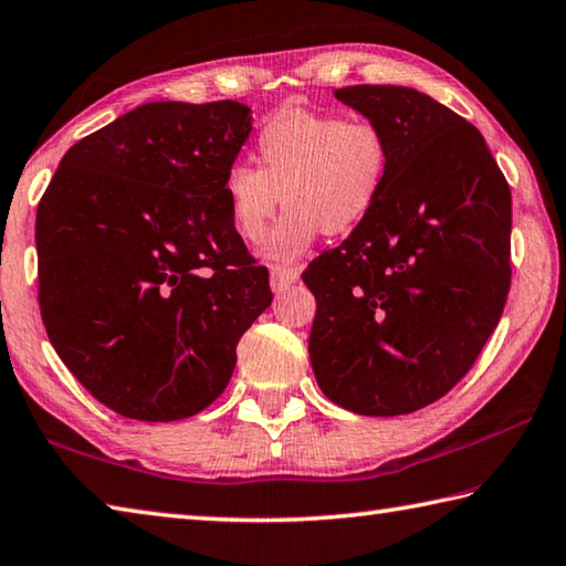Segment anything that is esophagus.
Wrapping results in <instances>:
<instances>
[{"label": "esophagus", "instance_id": "1", "mask_svg": "<svg viewBox=\"0 0 566 566\" xmlns=\"http://www.w3.org/2000/svg\"><path fill=\"white\" fill-rule=\"evenodd\" d=\"M301 277V271L298 268H289V265H273L271 268V289L277 293V291H285L291 289V285L298 281Z\"/></svg>", "mask_w": 566, "mask_h": 566}]
</instances>
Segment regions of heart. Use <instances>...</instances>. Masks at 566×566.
Here are the masks:
<instances>
[{
	"instance_id": "obj_1",
	"label": "heart",
	"mask_w": 566,
	"mask_h": 566,
	"mask_svg": "<svg viewBox=\"0 0 566 566\" xmlns=\"http://www.w3.org/2000/svg\"><path fill=\"white\" fill-rule=\"evenodd\" d=\"M390 151L370 118L283 108L255 136V166L226 168L221 196L228 221L243 241H258L281 196L285 211L261 251L291 263L323 231L350 233L378 206L388 184Z\"/></svg>"
}]
</instances>
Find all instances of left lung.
<instances>
[{
    "label": "left lung",
    "mask_w": 566,
    "mask_h": 566,
    "mask_svg": "<svg viewBox=\"0 0 566 566\" xmlns=\"http://www.w3.org/2000/svg\"><path fill=\"white\" fill-rule=\"evenodd\" d=\"M388 142L378 206L305 268L321 390L358 415H408L448 395L497 328L510 293V184L482 134L408 86L335 92Z\"/></svg>",
    "instance_id": "1"
}]
</instances>
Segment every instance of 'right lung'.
<instances>
[{
    "label": "right lung",
    "instance_id": "right-lung-1",
    "mask_svg": "<svg viewBox=\"0 0 566 566\" xmlns=\"http://www.w3.org/2000/svg\"><path fill=\"white\" fill-rule=\"evenodd\" d=\"M245 104L154 102L74 144L36 208L39 308L74 378L124 418L184 420L226 390L273 301L221 181Z\"/></svg>",
    "mask_w": 566,
    "mask_h": 566
}]
</instances>
